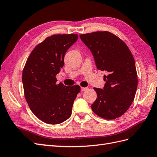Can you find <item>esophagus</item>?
<instances>
[{
    "instance_id": "esophagus-1",
    "label": "esophagus",
    "mask_w": 157,
    "mask_h": 157,
    "mask_svg": "<svg viewBox=\"0 0 157 157\" xmlns=\"http://www.w3.org/2000/svg\"><path fill=\"white\" fill-rule=\"evenodd\" d=\"M86 90H88V88H87V87H86V88H84V87H81V88H80V90H81L82 92L86 91Z\"/></svg>"
}]
</instances>
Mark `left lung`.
Wrapping results in <instances>:
<instances>
[{
  "instance_id": "1",
  "label": "left lung",
  "mask_w": 157,
  "mask_h": 157,
  "mask_svg": "<svg viewBox=\"0 0 157 157\" xmlns=\"http://www.w3.org/2000/svg\"><path fill=\"white\" fill-rule=\"evenodd\" d=\"M80 38L91 51L97 69L106 71L103 89L94 88L97 99L92 111L107 120L121 117L134 99L137 76L134 58L127 45L108 31L80 35Z\"/></svg>"
}]
</instances>
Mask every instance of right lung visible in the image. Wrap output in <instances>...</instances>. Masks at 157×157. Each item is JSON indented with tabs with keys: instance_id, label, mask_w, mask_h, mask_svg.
I'll use <instances>...</instances> for the list:
<instances>
[{
	"instance_id": "obj_1",
	"label": "right lung",
	"mask_w": 157,
	"mask_h": 157,
	"mask_svg": "<svg viewBox=\"0 0 157 157\" xmlns=\"http://www.w3.org/2000/svg\"><path fill=\"white\" fill-rule=\"evenodd\" d=\"M78 37L75 34L47 37L33 49L23 69L26 101L35 115L47 124H58L68 119L80 91L78 85L57 84L56 78L64 65L66 52Z\"/></svg>"
}]
</instances>
